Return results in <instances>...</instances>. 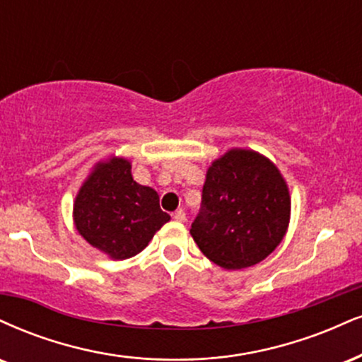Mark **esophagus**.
<instances>
[{"mask_svg": "<svg viewBox=\"0 0 362 362\" xmlns=\"http://www.w3.org/2000/svg\"><path fill=\"white\" fill-rule=\"evenodd\" d=\"M172 217L177 221V223H184V221H185V212L182 211V209H178V211L173 212Z\"/></svg>", "mask_w": 362, "mask_h": 362, "instance_id": "1", "label": "esophagus"}]
</instances>
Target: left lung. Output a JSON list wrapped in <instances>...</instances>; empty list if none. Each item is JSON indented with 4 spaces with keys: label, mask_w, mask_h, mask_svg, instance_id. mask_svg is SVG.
<instances>
[{
    "label": "left lung",
    "mask_w": 362,
    "mask_h": 362,
    "mask_svg": "<svg viewBox=\"0 0 362 362\" xmlns=\"http://www.w3.org/2000/svg\"><path fill=\"white\" fill-rule=\"evenodd\" d=\"M290 194L280 170L251 150H230L207 170L190 234L212 263L241 269L263 261L285 236Z\"/></svg>",
    "instance_id": "left-lung-1"
}]
</instances>
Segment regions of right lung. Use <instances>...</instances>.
<instances>
[{
  "label": "right lung",
  "instance_id": "1",
  "mask_svg": "<svg viewBox=\"0 0 362 362\" xmlns=\"http://www.w3.org/2000/svg\"><path fill=\"white\" fill-rule=\"evenodd\" d=\"M168 221L158 194L133 180L132 165L124 158L95 165L74 204L81 236L112 259L138 255Z\"/></svg>",
  "mask_w": 362,
  "mask_h": 362
}]
</instances>
